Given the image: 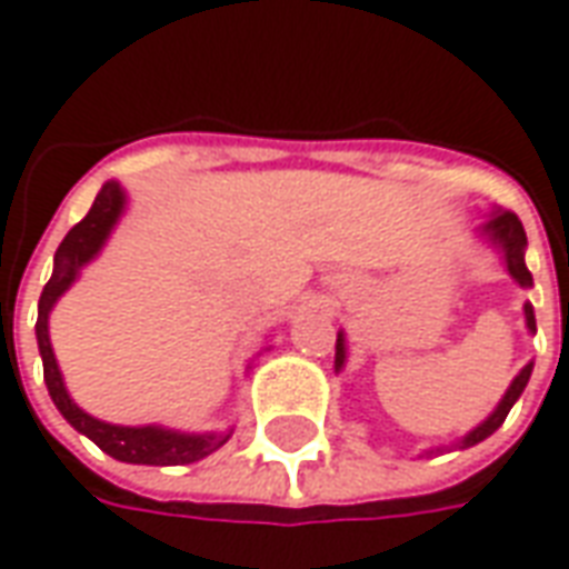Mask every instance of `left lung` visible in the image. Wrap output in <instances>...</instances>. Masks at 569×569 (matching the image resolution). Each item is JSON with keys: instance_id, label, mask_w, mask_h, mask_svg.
<instances>
[{"instance_id": "8db88e82", "label": "left lung", "mask_w": 569, "mask_h": 569, "mask_svg": "<svg viewBox=\"0 0 569 569\" xmlns=\"http://www.w3.org/2000/svg\"><path fill=\"white\" fill-rule=\"evenodd\" d=\"M480 232H483V238H487L489 244L499 247L501 257H505V266H508V272H511V278H515L517 284H520V288H530L532 276H530V269H527V262H523V250H527V232H523V222H520V219H517L511 210H496V213H489L487 222L480 226ZM523 316H527V328H530V331H536V316H532L530 303H523ZM335 350H337L335 352V371H340V368H343V362H347V340H343V331L337 335ZM530 375H532V362L530 366L520 368V375H517L515 381H511L508 393L501 397V402L496 406V411L489 415L483 425L473 427L471 433L458 442V449H468V446H473V442L487 440V437H492V433H496V430L505 425L508 411H511V406H515L517 399H520L523 387H527V381H530Z\"/></svg>"}]
</instances>
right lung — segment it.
Listing matches in <instances>:
<instances>
[{
	"label": "right lung",
	"instance_id": "add662e5",
	"mask_svg": "<svg viewBox=\"0 0 569 569\" xmlns=\"http://www.w3.org/2000/svg\"><path fill=\"white\" fill-rule=\"evenodd\" d=\"M127 194L120 182H108L98 191L96 203L86 217L64 234V241L54 250V269L49 284L42 288L39 297V319H37V340L39 356H42V378L49 387V397L58 406V411L68 418L70 425L89 440L96 442L101 452H108L117 461H129V465H191L201 461L210 452H217L222 442L232 433H179V430H167V427L148 425V427H120L98 421L70 399L68 387L61 381V371L54 362L52 340H49V312L58 303V297L68 291L77 281L80 269L96 257L104 247L108 234L117 226V219L123 213Z\"/></svg>",
	"mask_w": 569,
	"mask_h": 569
}]
</instances>
